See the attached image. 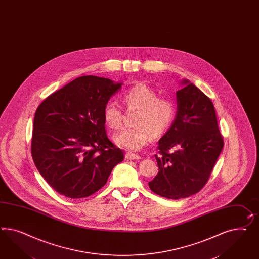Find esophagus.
Segmentation results:
<instances>
[{"label": "esophagus", "mask_w": 259, "mask_h": 259, "mask_svg": "<svg viewBox=\"0 0 259 259\" xmlns=\"http://www.w3.org/2000/svg\"><path fill=\"white\" fill-rule=\"evenodd\" d=\"M126 160H140L142 159L140 155L135 154V153H132V152H126Z\"/></svg>", "instance_id": "34e87169"}]
</instances>
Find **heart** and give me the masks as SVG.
<instances>
[{"label":"heart","mask_w":259,"mask_h":259,"mask_svg":"<svg viewBox=\"0 0 259 259\" xmlns=\"http://www.w3.org/2000/svg\"><path fill=\"white\" fill-rule=\"evenodd\" d=\"M123 101L127 111H139L133 130H125L113 136L114 143L131 151L145 148L153 137H160L169 128L175 117L174 102L165 97H159L155 90L145 83L135 84L126 90ZM103 117L106 124L117 131L123 124L124 112L119 104L109 100L105 104Z\"/></svg>","instance_id":"1"}]
</instances>
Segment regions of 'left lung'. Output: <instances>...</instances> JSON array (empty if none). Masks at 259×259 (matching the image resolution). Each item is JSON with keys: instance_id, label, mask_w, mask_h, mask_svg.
<instances>
[{"instance_id": "8db88e82", "label": "left lung", "mask_w": 259, "mask_h": 259, "mask_svg": "<svg viewBox=\"0 0 259 259\" xmlns=\"http://www.w3.org/2000/svg\"><path fill=\"white\" fill-rule=\"evenodd\" d=\"M176 93L175 119L158 143L159 172L148 183L159 196L190 197L205 185L223 148L211 99L189 80Z\"/></svg>"}]
</instances>
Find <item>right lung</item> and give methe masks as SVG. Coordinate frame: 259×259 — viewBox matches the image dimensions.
Wrapping results in <instances>:
<instances>
[{"instance_id": "1", "label": "right lung", "mask_w": 259, "mask_h": 259, "mask_svg": "<svg viewBox=\"0 0 259 259\" xmlns=\"http://www.w3.org/2000/svg\"><path fill=\"white\" fill-rule=\"evenodd\" d=\"M122 83L83 75L37 107L31 153L54 190L71 199L89 197L106 185L124 152L109 140L103 109Z\"/></svg>"}]
</instances>
